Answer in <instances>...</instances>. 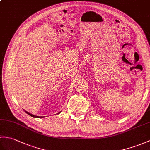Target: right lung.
I'll return each instance as SVG.
<instances>
[{
  "instance_id": "right-lung-1",
  "label": "right lung",
  "mask_w": 150,
  "mask_h": 150,
  "mask_svg": "<svg viewBox=\"0 0 150 150\" xmlns=\"http://www.w3.org/2000/svg\"><path fill=\"white\" fill-rule=\"evenodd\" d=\"M25 112H26L27 114H28L29 115H30L31 117H34V118H44V117H39V116H36V115H32V114H31L30 113H28V111H25ZM60 112H59V113H58V114H59Z\"/></svg>"
}]
</instances>
